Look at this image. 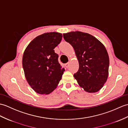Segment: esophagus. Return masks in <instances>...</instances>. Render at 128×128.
Segmentation results:
<instances>
[{
	"instance_id": "1",
	"label": "esophagus",
	"mask_w": 128,
	"mask_h": 128,
	"mask_svg": "<svg viewBox=\"0 0 128 128\" xmlns=\"http://www.w3.org/2000/svg\"><path fill=\"white\" fill-rule=\"evenodd\" d=\"M69 65H70V62H68L67 63H66L65 64V66H66L67 68L69 67Z\"/></svg>"
}]
</instances>
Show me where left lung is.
<instances>
[{"label":"left lung","instance_id":"1","mask_svg":"<svg viewBox=\"0 0 128 128\" xmlns=\"http://www.w3.org/2000/svg\"><path fill=\"white\" fill-rule=\"evenodd\" d=\"M63 38L75 50L79 69L74 74L78 85L88 93H96L102 88L108 76L109 57L105 46L88 33L71 32Z\"/></svg>","mask_w":128,"mask_h":128}]
</instances>
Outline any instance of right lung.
<instances>
[{"instance_id": "1", "label": "right lung", "mask_w": 128, "mask_h": 128, "mask_svg": "<svg viewBox=\"0 0 128 128\" xmlns=\"http://www.w3.org/2000/svg\"><path fill=\"white\" fill-rule=\"evenodd\" d=\"M63 35L57 32L44 33L34 38L24 52L22 66L28 84L36 93L47 95L57 88L65 69L53 50Z\"/></svg>"}]
</instances>
